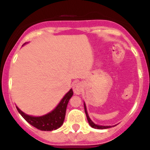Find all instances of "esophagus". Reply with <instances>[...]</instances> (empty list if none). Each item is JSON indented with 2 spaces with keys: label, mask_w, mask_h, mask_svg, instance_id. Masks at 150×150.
Listing matches in <instances>:
<instances>
[{
  "label": "esophagus",
  "mask_w": 150,
  "mask_h": 150,
  "mask_svg": "<svg viewBox=\"0 0 150 150\" xmlns=\"http://www.w3.org/2000/svg\"><path fill=\"white\" fill-rule=\"evenodd\" d=\"M83 85L80 83H76L74 85L73 89H74V92L76 95H79L83 91Z\"/></svg>",
  "instance_id": "obj_1"
}]
</instances>
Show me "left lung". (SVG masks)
Returning <instances> with one entry per match:
<instances>
[{
    "instance_id": "8db88e82",
    "label": "left lung",
    "mask_w": 150,
    "mask_h": 150,
    "mask_svg": "<svg viewBox=\"0 0 150 150\" xmlns=\"http://www.w3.org/2000/svg\"><path fill=\"white\" fill-rule=\"evenodd\" d=\"M84 108H85V112H86V117H87V120H88V123H89L90 126L92 127L93 128H97V129H105V128H111V126H102V125H98L95 124L93 122L90 120V118L89 116H88V112H87V110H86V104H84Z\"/></svg>"
}]
</instances>
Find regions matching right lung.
<instances>
[{
	"label": "right lung",
	"mask_w": 150,
	"mask_h": 150,
	"mask_svg": "<svg viewBox=\"0 0 150 150\" xmlns=\"http://www.w3.org/2000/svg\"><path fill=\"white\" fill-rule=\"evenodd\" d=\"M73 95H74L73 90L71 89L64 95L59 105L55 107V109L44 116H38V117L28 116L16 107L17 110L29 124L35 127L36 128L41 131H52L60 128L63 124L65 118L67 104Z\"/></svg>",
	"instance_id": "obj_1"
}]
</instances>
